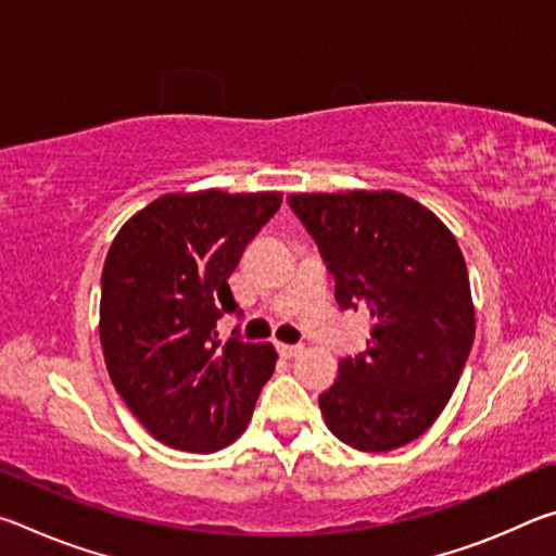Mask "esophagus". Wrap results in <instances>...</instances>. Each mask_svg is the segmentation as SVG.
I'll use <instances>...</instances> for the list:
<instances>
[{
    "instance_id": "34e87169",
    "label": "esophagus",
    "mask_w": 556,
    "mask_h": 556,
    "mask_svg": "<svg viewBox=\"0 0 556 556\" xmlns=\"http://www.w3.org/2000/svg\"><path fill=\"white\" fill-rule=\"evenodd\" d=\"M277 351H279L281 357H296L301 351H304V348H301V345H289V343H277Z\"/></svg>"
}]
</instances>
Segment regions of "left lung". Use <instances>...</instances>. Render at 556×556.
<instances>
[{
	"label": "left lung",
	"mask_w": 556,
	"mask_h": 556,
	"mask_svg": "<svg viewBox=\"0 0 556 556\" xmlns=\"http://www.w3.org/2000/svg\"><path fill=\"white\" fill-rule=\"evenodd\" d=\"M341 308H365V353L343 357L318 404L357 451H392L434 425L476 336L466 260L434 213L397 191L291 193Z\"/></svg>",
	"instance_id": "obj_1"
}]
</instances>
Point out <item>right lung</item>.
<instances>
[{
    "label": "right lung",
    "instance_id": "obj_1",
    "mask_svg": "<svg viewBox=\"0 0 556 556\" xmlns=\"http://www.w3.org/2000/svg\"><path fill=\"white\" fill-rule=\"evenodd\" d=\"M281 193H166L122 225L102 267L100 343L112 384L162 444L213 454L238 439L275 372L269 343L220 345L228 279ZM240 314V312H238Z\"/></svg>",
    "mask_w": 556,
    "mask_h": 556
}]
</instances>
